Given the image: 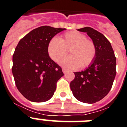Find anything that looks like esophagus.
<instances>
[{
    "instance_id": "obj_1",
    "label": "esophagus",
    "mask_w": 127,
    "mask_h": 127,
    "mask_svg": "<svg viewBox=\"0 0 127 127\" xmlns=\"http://www.w3.org/2000/svg\"><path fill=\"white\" fill-rule=\"evenodd\" d=\"M62 70H63V72L64 74H65V73L67 72V70L66 68H63L62 69Z\"/></svg>"
}]
</instances>
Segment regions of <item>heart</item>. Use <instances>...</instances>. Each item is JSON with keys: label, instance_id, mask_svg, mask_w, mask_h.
<instances>
[{"label": "heart", "instance_id": "heart-1", "mask_svg": "<svg viewBox=\"0 0 127 127\" xmlns=\"http://www.w3.org/2000/svg\"><path fill=\"white\" fill-rule=\"evenodd\" d=\"M47 49L49 56L56 63H59L66 55L67 49H70V56L61 63L68 69L85 68L92 63L96 54L95 43L78 31L66 32L60 39L56 37L51 38Z\"/></svg>", "mask_w": 127, "mask_h": 127}]
</instances>
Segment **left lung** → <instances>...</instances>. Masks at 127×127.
<instances>
[{
    "label": "left lung",
    "mask_w": 127,
    "mask_h": 127,
    "mask_svg": "<svg viewBox=\"0 0 127 127\" xmlns=\"http://www.w3.org/2000/svg\"><path fill=\"white\" fill-rule=\"evenodd\" d=\"M84 32L92 39L96 48L93 63L85 70L74 72L70 89L76 99L93 104L106 96L112 88L116 75V57L110 42L102 33L93 28L84 27Z\"/></svg>",
    "instance_id": "8db88e82"
}]
</instances>
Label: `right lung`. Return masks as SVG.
Here are the masks:
<instances>
[{
  "label": "right lung",
  "instance_id": "add662e5",
  "mask_svg": "<svg viewBox=\"0 0 127 127\" xmlns=\"http://www.w3.org/2000/svg\"><path fill=\"white\" fill-rule=\"evenodd\" d=\"M65 29L42 26L20 40L13 55L12 73L19 92L29 100L43 102L53 96L64 74L47 53L49 40Z\"/></svg>",
  "mask_w": 127,
  "mask_h": 127
}]
</instances>
